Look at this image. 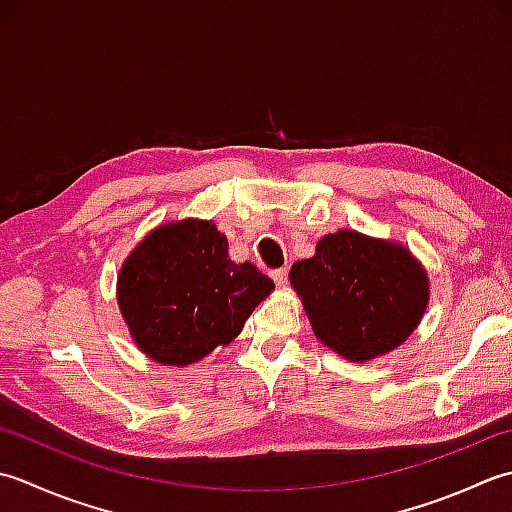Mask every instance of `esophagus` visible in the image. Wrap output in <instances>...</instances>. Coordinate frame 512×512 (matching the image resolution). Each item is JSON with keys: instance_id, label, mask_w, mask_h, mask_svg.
I'll return each mask as SVG.
<instances>
[{"instance_id": "1", "label": "esophagus", "mask_w": 512, "mask_h": 512, "mask_svg": "<svg viewBox=\"0 0 512 512\" xmlns=\"http://www.w3.org/2000/svg\"><path fill=\"white\" fill-rule=\"evenodd\" d=\"M271 278H274V283H276L278 287L287 285V269H285V267H283V269H274V271H271Z\"/></svg>"}]
</instances>
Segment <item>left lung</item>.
Here are the masks:
<instances>
[{
  "label": "left lung",
  "mask_w": 512,
  "mask_h": 512,
  "mask_svg": "<svg viewBox=\"0 0 512 512\" xmlns=\"http://www.w3.org/2000/svg\"><path fill=\"white\" fill-rule=\"evenodd\" d=\"M289 280L316 338L353 362L400 347L429 305V278L409 249L353 229L322 236Z\"/></svg>",
  "instance_id": "obj_1"
}]
</instances>
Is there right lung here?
<instances>
[{
    "instance_id": "right-lung-1",
    "label": "right lung",
    "mask_w": 512,
    "mask_h": 512,
    "mask_svg": "<svg viewBox=\"0 0 512 512\" xmlns=\"http://www.w3.org/2000/svg\"><path fill=\"white\" fill-rule=\"evenodd\" d=\"M274 289L252 265L234 263L212 221L156 227L125 258L117 300L137 347L168 367L205 358L232 342Z\"/></svg>"
}]
</instances>
